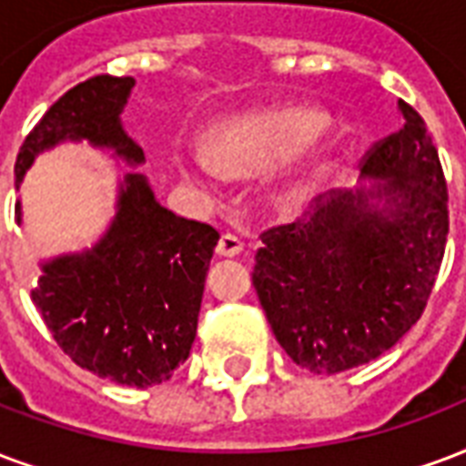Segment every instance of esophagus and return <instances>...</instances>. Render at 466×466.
Returning <instances> with one entry per match:
<instances>
[{
    "label": "esophagus",
    "mask_w": 466,
    "mask_h": 466,
    "mask_svg": "<svg viewBox=\"0 0 466 466\" xmlns=\"http://www.w3.org/2000/svg\"><path fill=\"white\" fill-rule=\"evenodd\" d=\"M242 249H244L242 239H239V237H234V234H222V237H219V242H217V257H224V259L237 257Z\"/></svg>",
    "instance_id": "esophagus-1"
}]
</instances>
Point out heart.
<instances>
[{
	"mask_svg": "<svg viewBox=\"0 0 466 466\" xmlns=\"http://www.w3.org/2000/svg\"><path fill=\"white\" fill-rule=\"evenodd\" d=\"M326 126V116L306 106H267L237 113L207 130L205 153L219 170L249 175L284 157L274 172L271 195L279 205H289L309 189L330 160V147L316 140ZM177 170L195 182H205L212 165L205 155L177 157Z\"/></svg>",
	"mask_w": 466,
	"mask_h": 466,
	"instance_id": "obj_1",
	"label": "heart"
}]
</instances>
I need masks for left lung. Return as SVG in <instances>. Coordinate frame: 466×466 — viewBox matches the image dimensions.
I'll use <instances>...</instances> for the list:
<instances>
[{"label":"left lung","instance_id":"1","mask_svg":"<svg viewBox=\"0 0 466 466\" xmlns=\"http://www.w3.org/2000/svg\"><path fill=\"white\" fill-rule=\"evenodd\" d=\"M402 127L363 163L370 187L346 189L261 234L251 281L274 336L311 373L370 363L415 326L450 232L447 182L425 120L398 101Z\"/></svg>","mask_w":466,"mask_h":466}]
</instances>
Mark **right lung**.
I'll return each mask as SVG.
<instances>
[{
    "label": "right lung",
    "instance_id": "obj_1",
    "mask_svg": "<svg viewBox=\"0 0 466 466\" xmlns=\"http://www.w3.org/2000/svg\"><path fill=\"white\" fill-rule=\"evenodd\" d=\"M133 86L130 76H93L64 93L16 155V189L41 153L66 140H88L130 167L146 163L120 123ZM217 242V229L165 209L146 175L126 172L101 239L41 261L31 301L76 365L127 388H153L187 360Z\"/></svg>",
    "mask_w": 466,
    "mask_h": 466
}]
</instances>
